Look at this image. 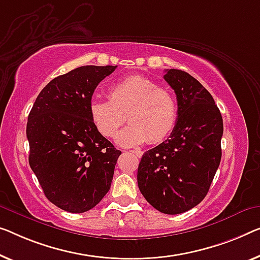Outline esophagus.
Segmentation results:
<instances>
[{"label":"esophagus","mask_w":260,"mask_h":260,"mask_svg":"<svg viewBox=\"0 0 260 260\" xmlns=\"http://www.w3.org/2000/svg\"><path fill=\"white\" fill-rule=\"evenodd\" d=\"M129 152H131L132 154H135V155H137V156H139V157H140V156H142V152H141V150H139V149L129 150Z\"/></svg>","instance_id":"obj_1"}]
</instances>
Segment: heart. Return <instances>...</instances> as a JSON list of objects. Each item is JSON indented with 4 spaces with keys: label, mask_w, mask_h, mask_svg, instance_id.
<instances>
[{
    "label": "heart",
    "mask_w": 260,
    "mask_h": 260,
    "mask_svg": "<svg viewBox=\"0 0 260 260\" xmlns=\"http://www.w3.org/2000/svg\"><path fill=\"white\" fill-rule=\"evenodd\" d=\"M108 99L91 100L88 111L95 128L104 137L114 138L127 119L131 122L118 135L122 147L148 141L158 143L173 131L177 120V103L167 88L143 76H129L114 83Z\"/></svg>",
    "instance_id": "1"
}]
</instances>
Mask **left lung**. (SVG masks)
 <instances>
[{
  "mask_svg": "<svg viewBox=\"0 0 260 260\" xmlns=\"http://www.w3.org/2000/svg\"><path fill=\"white\" fill-rule=\"evenodd\" d=\"M165 80L177 99V120L170 138L142 155L138 185L156 210L177 215L207 196L218 169L223 119L212 95L181 70H166Z\"/></svg>",
  "mask_w": 260,
  "mask_h": 260,
  "instance_id": "left-lung-1",
  "label": "left lung"
}]
</instances>
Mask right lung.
<instances>
[{"label":"right lung","instance_id":"add662e5","mask_svg":"<svg viewBox=\"0 0 260 260\" xmlns=\"http://www.w3.org/2000/svg\"><path fill=\"white\" fill-rule=\"evenodd\" d=\"M115 68L86 65L58 76L29 113V165L46 199L65 211H88L111 188L121 152L95 128L88 106Z\"/></svg>","mask_w":260,"mask_h":260}]
</instances>
